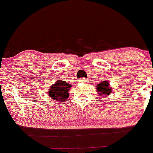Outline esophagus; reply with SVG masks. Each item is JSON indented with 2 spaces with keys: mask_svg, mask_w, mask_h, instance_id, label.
<instances>
[{
  "mask_svg": "<svg viewBox=\"0 0 153 153\" xmlns=\"http://www.w3.org/2000/svg\"><path fill=\"white\" fill-rule=\"evenodd\" d=\"M79 82H81V83H85V78H81V79L79 80Z\"/></svg>",
  "mask_w": 153,
  "mask_h": 153,
  "instance_id": "obj_1",
  "label": "esophagus"
}]
</instances>
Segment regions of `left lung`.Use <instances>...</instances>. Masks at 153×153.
<instances>
[{
	"instance_id": "obj_1",
	"label": "left lung",
	"mask_w": 153,
	"mask_h": 153,
	"mask_svg": "<svg viewBox=\"0 0 153 153\" xmlns=\"http://www.w3.org/2000/svg\"><path fill=\"white\" fill-rule=\"evenodd\" d=\"M97 91L101 95H109L112 91V89L109 86V83L107 81H103L100 83V84L97 85Z\"/></svg>"
}]
</instances>
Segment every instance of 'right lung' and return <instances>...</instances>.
<instances>
[{
    "label": "right lung",
    "instance_id": "obj_1",
    "mask_svg": "<svg viewBox=\"0 0 153 153\" xmlns=\"http://www.w3.org/2000/svg\"><path fill=\"white\" fill-rule=\"evenodd\" d=\"M71 85L70 83H67L62 80H57L51 87H50L48 95L52 100L62 102L68 98V91Z\"/></svg>",
    "mask_w": 153,
    "mask_h": 153
}]
</instances>
